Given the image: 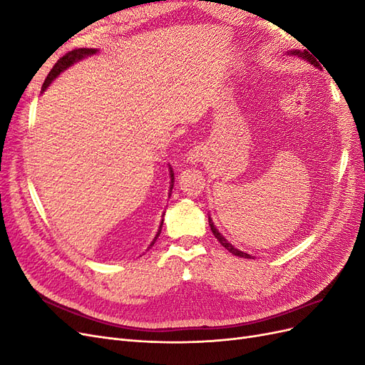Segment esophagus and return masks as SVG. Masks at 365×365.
<instances>
[{"instance_id":"esophagus-1","label":"esophagus","mask_w":365,"mask_h":365,"mask_svg":"<svg viewBox=\"0 0 365 365\" xmlns=\"http://www.w3.org/2000/svg\"><path fill=\"white\" fill-rule=\"evenodd\" d=\"M192 163H197V161H202L204 160V153H202V149L200 148H195L190 153H189V158H187Z\"/></svg>"}]
</instances>
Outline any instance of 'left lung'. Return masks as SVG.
<instances>
[{"label":"left lung","mask_w":365,"mask_h":365,"mask_svg":"<svg viewBox=\"0 0 365 365\" xmlns=\"http://www.w3.org/2000/svg\"><path fill=\"white\" fill-rule=\"evenodd\" d=\"M291 54H298V56H300V58H303V59H307L309 62H311V63H314L315 65V67H318V65H317V62H315V59L311 56V54H309L306 50L304 51H300V50H295V51H292ZM208 222H210V228H212V233L215 235V237L219 240V244L220 245H222L224 248H227L230 252H233L235 254V256H239V257H245V259H251V256H250V254H247V252H242V251H239V250H236L233 245H231V244H228V240L222 236V235H220L219 233V231L216 230V227L213 225V222H212V219H210L208 217Z\"/></svg>","instance_id":"obj_1"}]
</instances>
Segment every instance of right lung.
<instances>
[{
	"mask_svg": "<svg viewBox=\"0 0 365 365\" xmlns=\"http://www.w3.org/2000/svg\"><path fill=\"white\" fill-rule=\"evenodd\" d=\"M97 50H94V48H76V50H71V51H68L67 54H63V56L54 63V67L51 68V71L48 73V76H47V79H46V82H43V85H42V91H46V88L56 79V77L65 70V68H68L70 65H73L74 62H77V61H81V59H83V58H86V56H91V54H94ZM172 172V170H170ZM172 175V180H173V173H170ZM173 182V181H172ZM172 187H173V184L170 185V190H172ZM161 227H163V220H161V225H160V230H158V233H157V236H155V239H153V242L152 244L149 245V247H152L153 244H155V240H157V237L160 236V233H161Z\"/></svg>",
	"mask_w": 365,
	"mask_h": 365,
	"instance_id": "obj_1",
	"label": "right lung"
}]
</instances>
